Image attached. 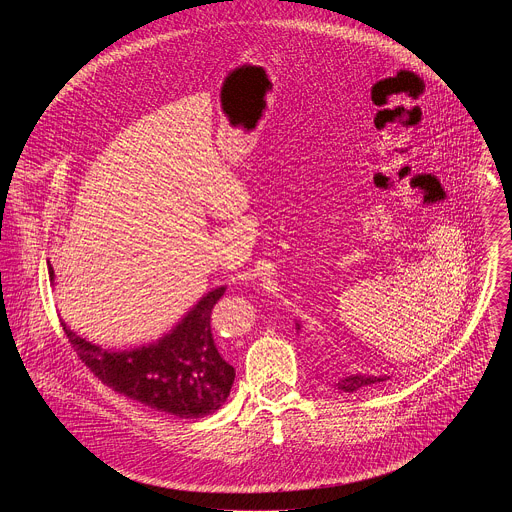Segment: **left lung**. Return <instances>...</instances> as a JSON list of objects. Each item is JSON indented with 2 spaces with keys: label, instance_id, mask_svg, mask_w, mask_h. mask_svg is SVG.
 <instances>
[{
  "label": "left lung",
  "instance_id": "1",
  "mask_svg": "<svg viewBox=\"0 0 512 512\" xmlns=\"http://www.w3.org/2000/svg\"><path fill=\"white\" fill-rule=\"evenodd\" d=\"M296 328L300 330V326L296 324ZM387 381V377H369V375H350V377H342L336 387L338 391H344V393H354L362 387H369V385H375V383H383Z\"/></svg>",
  "mask_w": 512,
  "mask_h": 512
}]
</instances>
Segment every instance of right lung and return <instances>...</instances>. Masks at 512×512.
I'll return each mask as SVG.
<instances>
[{
    "mask_svg": "<svg viewBox=\"0 0 512 512\" xmlns=\"http://www.w3.org/2000/svg\"><path fill=\"white\" fill-rule=\"evenodd\" d=\"M48 273L54 285L50 261ZM225 289L208 291L160 340L125 350L93 344L64 322L62 328L91 373L115 393L156 411L196 419L221 409L235 381V369L210 332V312Z\"/></svg>",
    "mask_w": 512,
    "mask_h": 512,
    "instance_id": "add662e5",
    "label": "right lung"
}]
</instances>
